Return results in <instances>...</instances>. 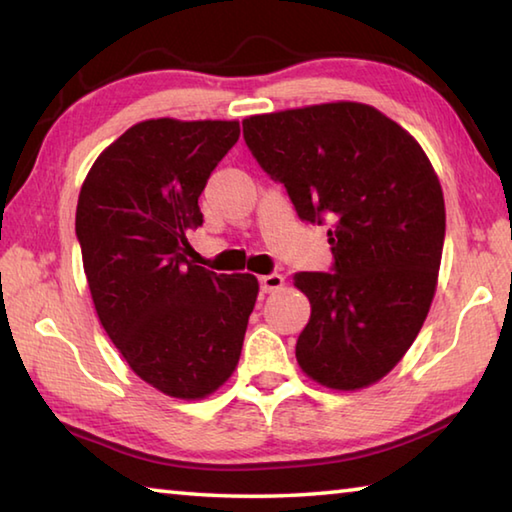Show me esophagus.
I'll list each match as a JSON object with an SVG mask.
<instances>
[{"mask_svg":"<svg viewBox=\"0 0 512 512\" xmlns=\"http://www.w3.org/2000/svg\"><path fill=\"white\" fill-rule=\"evenodd\" d=\"M285 283V278L281 274H267V276H260V289H263L265 294L269 292H276V289H281Z\"/></svg>","mask_w":512,"mask_h":512,"instance_id":"1","label":"esophagus"}]
</instances>
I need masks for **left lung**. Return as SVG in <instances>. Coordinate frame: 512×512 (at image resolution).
<instances>
[{"label":"left lung","mask_w":512,"mask_h":512,"mask_svg":"<svg viewBox=\"0 0 512 512\" xmlns=\"http://www.w3.org/2000/svg\"><path fill=\"white\" fill-rule=\"evenodd\" d=\"M243 138L298 218L330 227L332 272L294 274L312 305L298 365L334 390L379 381L435 296L446 207L430 160L406 129L356 102L252 115Z\"/></svg>","instance_id":"8db88e82"}]
</instances>
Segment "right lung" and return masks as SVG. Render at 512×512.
I'll return each mask as SVG.
<instances>
[{
	"label": "right lung",
	"instance_id": "add662e5",
	"mask_svg": "<svg viewBox=\"0 0 512 512\" xmlns=\"http://www.w3.org/2000/svg\"><path fill=\"white\" fill-rule=\"evenodd\" d=\"M238 136L225 120L140 122L100 153L77 200L100 323L131 370L176 399H202L229 379L258 296L256 276L187 260L198 198Z\"/></svg>",
	"mask_w": 512,
	"mask_h": 512
}]
</instances>
